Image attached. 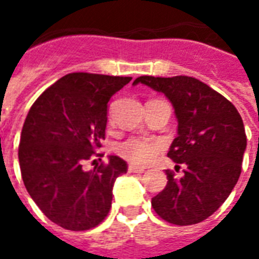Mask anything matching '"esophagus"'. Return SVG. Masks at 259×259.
Segmentation results:
<instances>
[{
	"label": "esophagus",
	"instance_id": "1",
	"mask_svg": "<svg viewBox=\"0 0 259 259\" xmlns=\"http://www.w3.org/2000/svg\"><path fill=\"white\" fill-rule=\"evenodd\" d=\"M129 172H133V174H143L146 169L143 167H136V165H129Z\"/></svg>",
	"mask_w": 259,
	"mask_h": 259
}]
</instances>
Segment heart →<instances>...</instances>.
Here are the masks:
<instances>
[{"label": "heart", "mask_w": 259, "mask_h": 259, "mask_svg": "<svg viewBox=\"0 0 259 259\" xmlns=\"http://www.w3.org/2000/svg\"><path fill=\"white\" fill-rule=\"evenodd\" d=\"M165 144L158 139L132 136L116 146V153L136 165H148L164 150Z\"/></svg>", "instance_id": "heart-1"}]
</instances>
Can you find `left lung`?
Segmentation results:
<instances>
[{"instance_id":"8db88e82","label":"left lung","mask_w":259,"mask_h":259,"mask_svg":"<svg viewBox=\"0 0 259 259\" xmlns=\"http://www.w3.org/2000/svg\"><path fill=\"white\" fill-rule=\"evenodd\" d=\"M133 84L162 92L172 104L178 136L168 157L177 168L185 165L180 180L165 171L167 185L151 206L168 223H200L222 206L240 178L247 147L243 119L229 99L193 77L143 75Z\"/></svg>"}]
</instances>
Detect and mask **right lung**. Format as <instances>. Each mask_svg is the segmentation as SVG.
<instances>
[{
  "mask_svg": "<svg viewBox=\"0 0 259 259\" xmlns=\"http://www.w3.org/2000/svg\"><path fill=\"white\" fill-rule=\"evenodd\" d=\"M130 79L67 74L29 109L18 151L23 184L45 216L66 230L97 227L109 213L115 181L127 171L117 155L91 171L82 165L102 146L109 99Z\"/></svg>",
  "mask_w": 259,
  "mask_h": 259,
  "instance_id": "add662e5",
  "label": "right lung"
}]
</instances>
